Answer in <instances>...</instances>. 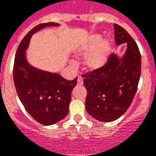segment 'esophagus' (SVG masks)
<instances>
[{
    "mask_svg": "<svg viewBox=\"0 0 156 156\" xmlns=\"http://www.w3.org/2000/svg\"><path fill=\"white\" fill-rule=\"evenodd\" d=\"M77 83L79 85H83V78L81 76H79L78 80H77Z\"/></svg>",
    "mask_w": 156,
    "mask_h": 156,
    "instance_id": "obj_1",
    "label": "esophagus"
}]
</instances>
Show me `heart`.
Wrapping results in <instances>:
<instances>
[{"mask_svg":"<svg viewBox=\"0 0 156 156\" xmlns=\"http://www.w3.org/2000/svg\"><path fill=\"white\" fill-rule=\"evenodd\" d=\"M111 44L108 39H102L100 34H92L81 40L76 47V52L85 56L83 63L87 70L100 69L109 58Z\"/></svg>","mask_w":156,"mask_h":156,"instance_id":"obj_1","label":"heart"}]
</instances>
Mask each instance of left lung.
Returning <instances> with one entry per match:
<instances>
[{"label": "left lung", "instance_id": "left-lung-1", "mask_svg": "<svg viewBox=\"0 0 156 156\" xmlns=\"http://www.w3.org/2000/svg\"><path fill=\"white\" fill-rule=\"evenodd\" d=\"M116 46L126 44L124 54L112 53L100 69L82 75L87 90L85 105L89 115L101 122H112L122 115L132 103L140 76L138 47L127 32L114 24Z\"/></svg>", "mask_w": 156, "mask_h": 156}]
</instances>
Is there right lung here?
I'll return each instance as SVG.
<instances>
[{
  "label": "right lung",
  "instance_id": "obj_1",
  "mask_svg": "<svg viewBox=\"0 0 156 156\" xmlns=\"http://www.w3.org/2000/svg\"><path fill=\"white\" fill-rule=\"evenodd\" d=\"M59 26L48 23L32 29L19 44L14 62V83L19 100L28 113L45 126L55 124L68 115L71 93L78 77L68 80L58 73L32 66L27 59V50L34 34L46 27Z\"/></svg>",
  "mask_w": 156,
  "mask_h": 156
}]
</instances>
